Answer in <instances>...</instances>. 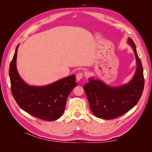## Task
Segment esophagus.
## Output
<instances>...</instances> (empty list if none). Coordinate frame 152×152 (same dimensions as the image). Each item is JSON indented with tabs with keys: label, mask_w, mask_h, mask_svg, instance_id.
<instances>
[{
	"label": "esophagus",
	"mask_w": 152,
	"mask_h": 152,
	"mask_svg": "<svg viewBox=\"0 0 152 152\" xmlns=\"http://www.w3.org/2000/svg\"><path fill=\"white\" fill-rule=\"evenodd\" d=\"M83 76H84V73H81V72H80V73H78L76 75V79H77V80H80L82 77H83Z\"/></svg>",
	"instance_id": "34e87169"
}]
</instances>
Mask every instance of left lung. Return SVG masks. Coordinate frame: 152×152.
<instances>
[{"label":"left lung","mask_w":152,"mask_h":152,"mask_svg":"<svg viewBox=\"0 0 152 152\" xmlns=\"http://www.w3.org/2000/svg\"><path fill=\"white\" fill-rule=\"evenodd\" d=\"M127 42L132 48L136 60L132 79L126 84L113 87L90 77L89 82L84 86L91 110L96 117L110 120L120 117L134 107L142 95L145 84L142 63L133 40L128 38Z\"/></svg>","instance_id":"8db88e82"}]
</instances>
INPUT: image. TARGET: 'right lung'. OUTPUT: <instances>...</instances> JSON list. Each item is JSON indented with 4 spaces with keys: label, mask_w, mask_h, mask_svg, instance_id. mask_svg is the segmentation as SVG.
<instances>
[{
    "label": "right lung",
    "mask_w": 152,
    "mask_h": 152,
    "mask_svg": "<svg viewBox=\"0 0 152 152\" xmlns=\"http://www.w3.org/2000/svg\"><path fill=\"white\" fill-rule=\"evenodd\" d=\"M18 47L19 44L16 48L9 72L14 98L22 110L32 116L47 121L57 120L65 111L69 94L77 85L75 75L44 86L27 84L17 70Z\"/></svg>",
    "instance_id": "1"
}]
</instances>
